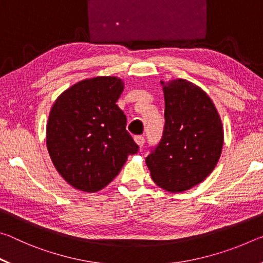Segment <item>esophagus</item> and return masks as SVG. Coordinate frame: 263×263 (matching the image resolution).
<instances>
[{"mask_svg":"<svg viewBox=\"0 0 263 263\" xmlns=\"http://www.w3.org/2000/svg\"><path fill=\"white\" fill-rule=\"evenodd\" d=\"M135 141H136V144L139 146V147H142V146H144V142H145V138L141 136H137V137H135Z\"/></svg>","mask_w":263,"mask_h":263,"instance_id":"34e87169","label":"esophagus"}]
</instances>
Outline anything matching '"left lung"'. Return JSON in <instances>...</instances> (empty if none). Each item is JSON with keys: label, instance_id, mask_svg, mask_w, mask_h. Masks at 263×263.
I'll return each instance as SVG.
<instances>
[{"label": "left lung", "instance_id": "obj_1", "mask_svg": "<svg viewBox=\"0 0 263 263\" xmlns=\"http://www.w3.org/2000/svg\"><path fill=\"white\" fill-rule=\"evenodd\" d=\"M162 84V139L145 159L154 183L183 193L211 174L220 158L224 130L219 114L202 88L184 79Z\"/></svg>", "mask_w": 263, "mask_h": 263}]
</instances>
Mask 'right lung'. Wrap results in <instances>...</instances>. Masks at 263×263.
<instances>
[{
  "instance_id": "right-lung-1",
  "label": "right lung",
  "mask_w": 263,
  "mask_h": 263,
  "mask_svg": "<svg viewBox=\"0 0 263 263\" xmlns=\"http://www.w3.org/2000/svg\"><path fill=\"white\" fill-rule=\"evenodd\" d=\"M124 82L95 77L73 84L53 103L46 126V146L58 173L73 188L96 193L119 174L138 145L126 131L118 108Z\"/></svg>"
}]
</instances>
